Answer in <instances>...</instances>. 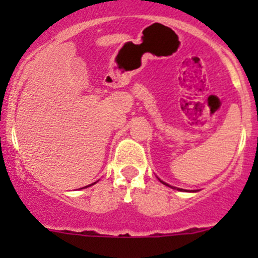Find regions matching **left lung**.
<instances>
[{
  "instance_id": "8db88e82",
  "label": "left lung",
  "mask_w": 258,
  "mask_h": 258,
  "mask_svg": "<svg viewBox=\"0 0 258 258\" xmlns=\"http://www.w3.org/2000/svg\"><path fill=\"white\" fill-rule=\"evenodd\" d=\"M161 182H162V181H161ZM162 183H165V182H162ZM166 184V186H168V184L167 183H165ZM179 189V191H183V189H182V188H178Z\"/></svg>"
}]
</instances>
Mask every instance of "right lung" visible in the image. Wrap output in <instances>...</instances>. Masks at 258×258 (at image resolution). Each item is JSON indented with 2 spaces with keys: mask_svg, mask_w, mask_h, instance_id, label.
<instances>
[{
  "mask_svg": "<svg viewBox=\"0 0 258 258\" xmlns=\"http://www.w3.org/2000/svg\"><path fill=\"white\" fill-rule=\"evenodd\" d=\"M86 187H87V186H86Z\"/></svg>",
  "mask_w": 258,
  "mask_h": 258,
  "instance_id": "add662e5",
  "label": "right lung"
}]
</instances>
